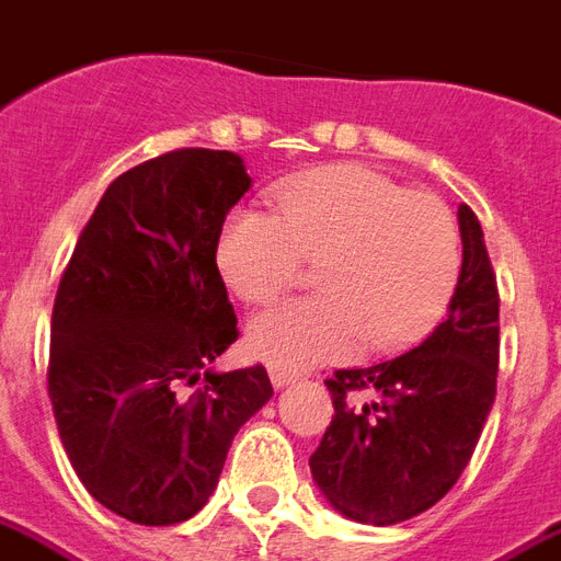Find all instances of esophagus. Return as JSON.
I'll return each instance as SVG.
<instances>
[{
    "instance_id": "obj_1",
    "label": "esophagus",
    "mask_w": 561,
    "mask_h": 561,
    "mask_svg": "<svg viewBox=\"0 0 561 561\" xmlns=\"http://www.w3.org/2000/svg\"><path fill=\"white\" fill-rule=\"evenodd\" d=\"M271 383L273 389H285V386L296 383L294 371H285V368H271Z\"/></svg>"
}]
</instances>
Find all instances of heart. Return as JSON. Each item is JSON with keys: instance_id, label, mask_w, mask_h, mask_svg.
<instances>
[{"instance_id": "heart-1", "label": "heart", "mask_w": 561, "mask_h": 561, "mask_svg": "<svg viewBox=\"0 0 561 561\" xmlns=\"http://www.w3.org/2000/svg\"><path fill=\"white\" fill-rule=\"evenodd\" d=\"M239 299L265 305L317 262L322 294L253 317L248 348L273 368L299 371L352 354L363 340L389 352L444 317L461 276V236L440 198L407 193L366 167H325L294 178L279 213L239 207L216 248Z\"/></svg>"}]
</instances>
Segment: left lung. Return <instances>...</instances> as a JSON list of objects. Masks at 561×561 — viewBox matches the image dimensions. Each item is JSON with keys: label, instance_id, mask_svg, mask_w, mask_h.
<instances>
[{"label": "left lung", "instance_id": "8db88e82", "mask_svg": "<svg viewBox=\"0 0 561 561\" xmlns=\"http://www.w3.org/2000/svg\"><path fill=\"white\" fill-rule=\"evenodd\" d=\"M463 262L449 313L412 352L325 380L334 417L311 455L331 507L398 525L438 504L467 470L499 377V288L484 230L458 207Z\"/></svg>", "mask_w": 561, "mask_h": 561}]
</instances>
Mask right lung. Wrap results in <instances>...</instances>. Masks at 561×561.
Wrapping results in <instances>:
<instances>
[{"label": "right lung", "instance_id": "1", "mask_svg": "<svg viewBox=\"0 0 561 561\" xmlns=\"http://www.w3.org/2000/svg\"><path fill=\"white\" fill-rule=\"evenodd\" d=\"M250 190L236 152L175 149L115 178L51 313L48 398L94 499L135 525L195 516L236 432L273 394L265 366L216 371L239 340L216 248Z\"/></svg>", "mask_w": 561, "mask_h": 561}]
</instances>
